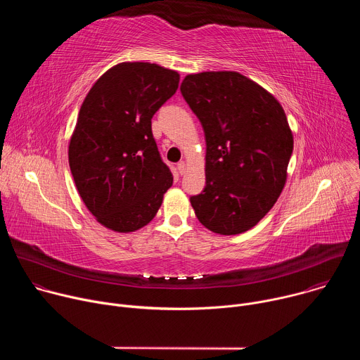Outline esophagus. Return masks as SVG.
Instances as JSON below:
<instances>
[{
    "label": "esophagus",
    "mask_w": 360,
    "mask_h": 360,
    "mask_svg": "<svg viewBox=\"0 0 360 360\" xmlns=\"http://www.w3.org/2000/svg\"><path fill=\"white\" fill-rule=\"evenodd\" d=\"M178 172H179L181 175H184V174L186 172V162L181 161V162L178 164Z\"/></svg>",
    "instance_id": "obj_1"
}]
</instances>
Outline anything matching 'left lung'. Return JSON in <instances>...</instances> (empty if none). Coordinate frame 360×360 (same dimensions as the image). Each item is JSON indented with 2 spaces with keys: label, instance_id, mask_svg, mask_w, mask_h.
I'll use <instances>...</instances> for the list:
<instances>
[{
  "label": "left lung",
  "instance_id": "1",
  "mask_svg": "<svg viewBox=\"0 0 360 360\" xmlns=\"http://www.w3.org/2000/svg\"><path fill=\"white\" fill-rule=\"evenodd\" d=\"M181 92L205 141V189L191 196L198 221L219 235L258 224L288 178L293 135L279 101L236 71L189 74Z\"/></svg>",
  "mask_w": 360,
  "mask_h": 360
}]
</instances>
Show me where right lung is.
Instances as JSON below:
<instances>
[{"label": "right lung", "instance_id": "obj_1", "mask_svg": "<svg viewBox=\"0 0 360 360\" xmlns=\"http://www.w3.org/2000/svg\"><path fill=\"white\" fill-rule=\"evenodd\" d=\"M179 74L150 63H120L86 94L68 145L77 191L95 219L114 232L148 225L174 176L150 120L178 89Z\"/></svg>", "mask_w": 360, "mask_h": 360}]
</instances>
